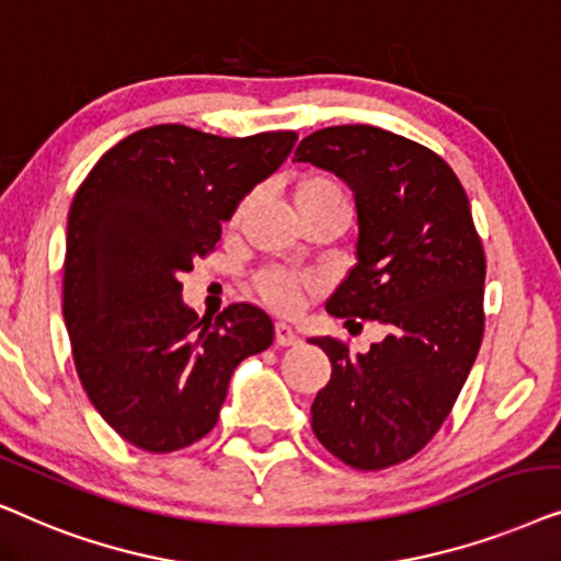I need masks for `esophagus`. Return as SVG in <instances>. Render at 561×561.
Masks as SVG:
<instances>
[{
	"instance_id": "obj_1",
	"label": "esophagus",
	"mask_w": 561,
	"mask_h": 561,
	"mask_svg": "<svg viewBox=\"0 0 561 561\" xmlns=\"http://www.w3.org/2000/svg\"><path fill=\"white\" fill-rule=\"evenodd\" d=\"M274 341L276 346H297V343H300V335H297L287 323H276Z\"/></svg>"
}]
</instances>
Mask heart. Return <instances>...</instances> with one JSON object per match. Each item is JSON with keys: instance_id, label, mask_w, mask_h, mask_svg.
Listing matches in <instances>:
<instances>
[{"instance_id": "heart-1", "label": "heart", "mask_w": 561, "mask_h": 561, "mask_svg": "<svg viewBox=\"0 0 561 561\" xmlns=\"http://www.w3.org/2000/svg\"><path fill=\"white\" fill-rule=\"evenodd\" d=\"M293 199L297 207V215L310 210H339L351 218V194L339 179L331 174H308L295 184ZM251 199L245 197L236 205L233 215H230V226H238L243 220L245 210H249ZM256 293L268 308H274L282 316H295L302 310L310 295H316V279L305 274H293L285 268H264L253 279Z\"/></svg>"}]
</instances>
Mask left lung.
<instances>
[{
	"label": "left lung",
	"instance_id": "obj_1",
	"mask_svg": "<svg viewBox=\"0 0 561 561\" xmlns=\"http://www.w3.org/2000/svg\"><path fill=\"white\" fill-rule=\"evenodd\" d=\"M295 159L333 171L356 199V264L325 310L387 328L356 356L310 339L333 367L312 431L354 469L400 465L442 428L482 343L484 251L467 192L442 156L375 125L312 133Z\"/></svg>",
	"mask_w": 561,
	"mask_h": 561
}]
</instances>
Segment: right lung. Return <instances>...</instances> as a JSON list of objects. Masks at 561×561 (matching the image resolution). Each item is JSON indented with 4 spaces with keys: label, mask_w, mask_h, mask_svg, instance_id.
<instances>
[{
    "label": "right lung",
    "mask_w": 561,
    "mask_h": 561,
    "mask_svg": "<svg viewBox=\"0 0 561 561\" xmlns=\"http://www.w3.org/2000/svg\"><path fill=\"white\" fill-rule=\"evenodd\" d=\"M295 140L153 125L112 146L77 190L64 261L73 364L96 413L138 449L167 454L207 436L233 369L272 346L264 310L236 302L199 320L179 279Z\"/></svg>",
    "instance_id": "1"
}]
</instances>
